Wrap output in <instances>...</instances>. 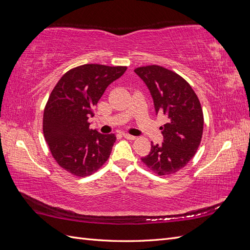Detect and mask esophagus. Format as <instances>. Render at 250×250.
I'll use <instances>...</instances> for the list:
<instances>
[{
    "label": "esophagus",
    "instance_id": "esophagus-1",
    "mask_svg": "<svg viewBox=\"0 0 250 250\" xmlns=\"http://www.w3.org/2000/svg\"><path fill=\"white\" fill-rule=\"evenodd\" d=\"M122 135L123 137L125 138V139H128V140H135V137L134 135H131V134H128V133H122Z\"/></svg>",
    "mask_w": 250,
    "mask_h": 250
}]
</instances>
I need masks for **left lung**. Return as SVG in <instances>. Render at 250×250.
<instances>
[{
	"label": "left lung",
	"instance_id": "obj_1",
	"mask_svg": "<svg viewBox=\"0 0 250 250\" xmlns=\"http://www.w3.org/2000/svg\"><path fill=\"white\" fill-rule=\"evenodd\" d=\"M135 74L145 82L153 99L155 113H164L162 145L151 143L143 163L160 176L176 173L190 162L200 145L203 112L198 97L178 74L160 65L141 66Z\"/></svg>",
	"mask_w": 250,
	"mask_h": 250
}]
</instances>
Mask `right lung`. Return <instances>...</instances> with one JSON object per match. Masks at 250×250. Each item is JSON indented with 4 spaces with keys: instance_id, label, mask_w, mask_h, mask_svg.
<instances>
[{
    "instance_id": "right-lung-1",
    "label": "right lung",
    "mask_w": 250,
    "mask_h": 250,
    "mask_svg": "<svg viewBox=\"0 0 250 250\" xmlns=\"http://www.w3.org/2000/svg\"><path fill=\"white\" fill-rule=\"evenodd\" d=\"M126 69L83 64L66 72L53 88L43 110V137L56 163L73 175L88 176L108 160L116 135L89 129L88 119L105 89Z\"/></svg>"
}]
</instances>
